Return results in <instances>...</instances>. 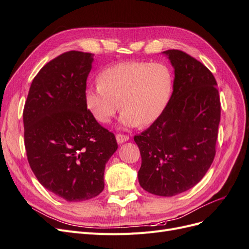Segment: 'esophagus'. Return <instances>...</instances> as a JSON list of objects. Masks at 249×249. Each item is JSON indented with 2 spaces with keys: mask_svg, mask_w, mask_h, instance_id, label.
Listing matches in <instances>:
<instances>
[{
  "mask_svg": "<svg viewBox=\"0 0 249 249\" xmlns=\"http://www.w3.org/2000/svg\"><path fill=\"white\" fill-rule=\"evenodd\" d=\"M130 139V137L127 136V135H124V134H117L116 135V140H117V142L119 143H124V142H125V141H127Z\"/></svg>",
  "mask_w": 249,
  "mask_h": 249,
  "instance_id": "1",
  "label": "esophagus"
}]
</instances>
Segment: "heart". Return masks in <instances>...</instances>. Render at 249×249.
<instances>
[{
    "instance_id": "b5f03b06",
    "label": "heart",
    "mask_w": 249,
    "mask_h": 249,
    "mask_svg": "<svg viewBox=\"0 0 249 249\" xmlns=\"http://www.w3.org/2000/svg\"><path fill=\"white\" fill-rule=\"evenodd\" d=\"M172 90L173 74L166 64L131 61L103 71L100 83L86 88L85 103L101 124H108L122 106L120 125H150L166 110Z\"/></svg>"
}]
</instances>
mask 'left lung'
Here are the masks:
<instances>
[{"mask_svg": "<svg viewBox=\"0 0 249 249\" xmlns=\"http://www.w3.org/2000/svg\"><path fill=\"white\" fill-rule=\"evenodd\" d=\"M175 69L173 91L161 117L134 137L141 155L140 186L159 196L189 190L216 154L220 99L207 67L178 50L163 52Z\"/></svg>", "mask_w": 249, "mask_h": 249, "instance_id": "8db88e82", "label": "left lung"}]
</instances>
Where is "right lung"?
<instances>
[{
  "instance_id": "1",
  "label": "right lung",
  "mask_w": 249,
  "mask_h": 249,
  "mask_svg": "<svg viewBox=\"0 0 249 249\" xmlns=\"http://www.w3.org/2000/svg\"><path fill=\"white\" fill-rule=\"evenodd\" d=\"M93 54L70 51L47 63L33 79L25 104V147L38 182L67 201L104 190L106 163L116 152L114 134L85 103Z\"/></svg>"
}]
</instances>
